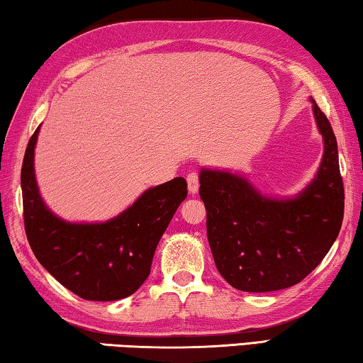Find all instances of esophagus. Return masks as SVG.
<instances>
[{
    "label": "esophagus",
    "mask_w": 363,
    "mask_h": 363,
    "mask_svg": "<svg viewBox=\"0 0 363 363\" xmlns=\"http://www.w3.org/2000/svg\"><path fill=\"white\" fill-rule=\"evenodd\" d=\"M186 182H188L189 193H191V194L198 193V189H199V174H198V172H191V174H188Z\"/></svg>",
    "instance_id": "esophagus-1"
}]
</instances>
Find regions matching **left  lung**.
I'll return each instance as SVG.
<instances>
[{
    "instance_id": "obj_1",
    "label": "left lung",
    "mask_w": 363,
    "mask_h": 363,
    "mask_svg": "<svg viewBox=\"0 0 363 363\" xmlns=\"http://www.w3.org/2000/svg\"><path fill=\"white\" fill-rule=\"evenodd\" d=\"M311 103L325 150L315 178L298 196L269 198L231 172L199 174L213 262L240 291L294 286L322 262L340 235L344 186L337 143L328 118L312 98Z\"/></svg>"
}]
</instances>
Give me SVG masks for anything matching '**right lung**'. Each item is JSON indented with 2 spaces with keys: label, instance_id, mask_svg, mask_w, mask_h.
I'll use <instances>...</instances> for the list:
<instances>
[{
  "label": "right lung",
  "instance_id": "right-lung-1",
  "mask_svg": "<svg viewBox=\"0 0 363 363\" xmlns=\"http://www.w3.org/2000/svg\"><path fill=\"white\" fill-rule=\"evenodd\" d=\"M40 127L23 156L21 186L23 223L35 257L62 286L86 301H117L133 294L151 272L157 242L178 206L186 180L146 189L128 209L103 223H70L41 199L35 178V146Z\"/></svg>",
  "mask_w": 363,
  "mask_h": 363
}]
</instances>
